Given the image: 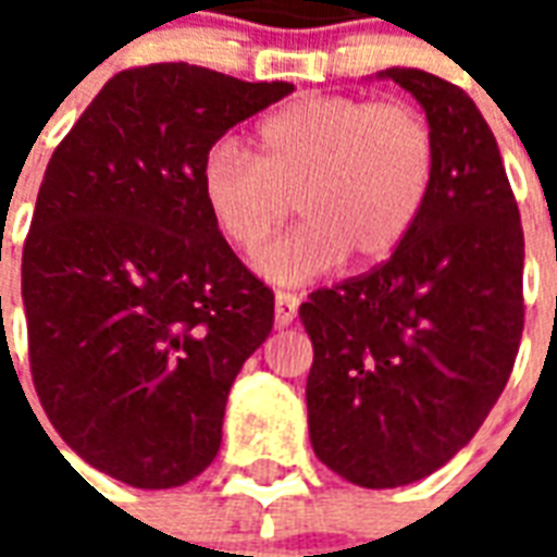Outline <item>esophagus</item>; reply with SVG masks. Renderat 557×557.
Masks as SVG:
<instances>
[{"label": "esophagus", "instance_id": "esophagus-1", "mask_svg": "<svg viewBox=\"0 0 557 557\" xmlns=\"http://www.w3.org/2000/svg\"><path fill=\"white\" fill-rule=\"evenodd\" d=\"M298 295H292V292H277L274 295V322L277 327H289L295 322V315H298Z\"/></svg>", "mask_w": 557, "mask_h": 557}]
</instances>
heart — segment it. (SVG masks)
I'll list each match as a JSON object with an SVG mask.
<instances>
[{"mask_svg": "<svg viewBox=\"0 0 557 557\" xmlns=\"http://www.w3.org/2000/svg\"><path fill=\"white\" fill-rule=\"evenodd\" d=\"M438 146L406 101L319 95L283 103L256 127V158L235 139L211 146L199 190L223 242L253 253L292 211L304 223L256 256L271 283L298 286L349 256L375 265L409 238L426 208Z\"/></svg>", "mask_w": 557, "mask_h": 557, "instance_id": "b5f03b06", "label": "heart"}]
</instances>
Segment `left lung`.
<instances>
[{"label":"left lung","instance_id":"8db88e82","mask_svg":"<svg viewBox=\"0 0 557 557\" xmlns=\"http://www.w3.org/2000/svg\"><path fill=\"white\" fill-rule=\"evenodd\" d=\"M414 95L438 170L423 214L370 274L301 304L313 339L315 456L367 490L438 471L466 447L513 370L525 238L502 151L466 91L418 67L375 74Z\"/></svg>","mask_w":557,"mask_h":557}]
</instances>
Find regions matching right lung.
<instances>
[{
    "instance_id": "right-lung-1",
    "label": "right lung",
    "mask_w": 557,
    "mask_h": 557,
    "mask_svg": "<svg viewBox=\"0 0 557 557\" xmlns=\"http://www.w3.org/2000/svg\"><path fill=\"white\" fill-rule=\"evenodd\" d=\"M295 89L187 62L115 74L44 172L23 247L32 382L62 442L137 490L211 466L274 295L208 218L199 170Z\"/></svg>"
}]
</instances>
